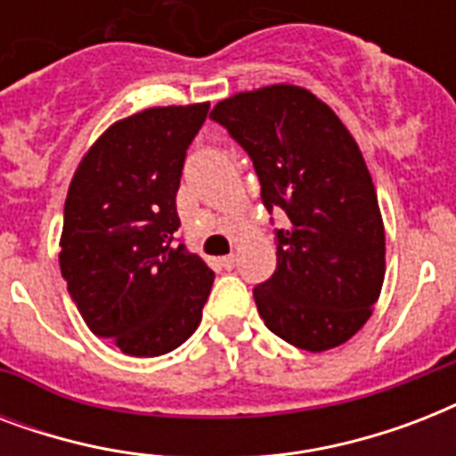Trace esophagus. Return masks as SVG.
<instances>
[{"mask_svg":"<svg viewBox=\"0 0 456 456\" xmlns=\"http://www.w3.org/2000/svg\"><path fill=\"white\" fill-rule=\"evenodd\" d=\"M220 265L224 267V270H234V265H236V256H224L220 260Z\"/></svg>","mask_w":456,"mask_h":456,"instance_id":"obj_1","label":"esophagus"}]
</instances>
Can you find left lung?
Returning a JSON list of instances; mask_svg holds the SVG:
<instances>
[{
  "mask_svg": "<svg viewBox=\"0 0 456 456\" xmlns=\"http://www.w3.org/2000/svg\"><path fill=\"white\" fill-rule=\"evenodd\" d=\"M210 118L253 160L263 206L289 217L274 229L277 270L253 289L260 317L300 350L346 343L371 314L386 272L376 189L354 139L293 85L224 99Z\"/></svg>",
  "mask_w": 456,
  "mask_h": 456,
  "instance_id": "8db88e82",
  "label": "left lung"
}]
</instances>
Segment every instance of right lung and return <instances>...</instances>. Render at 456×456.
<instances>
[{"label": "right lung", "instance_id": "add662e5", "mask_svg": "<svg viewBox=\"0 0 456 456\" xmlns=\"http://www.w3.org/2000/svg\"><path fill=\"white\" fill-rule=\"evenodd\" d=\"M208 109L125 118L89 149L68 189L61 274L89 331L132 357L182 346L210 296L213 270L175 243L186 149Z\"/></svg>", "mask_w": 456, "mask_h": 456}]
</instances>
